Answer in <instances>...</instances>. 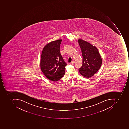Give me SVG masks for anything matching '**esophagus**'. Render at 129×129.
I'll list each match as a JSON object with an SVG mask.
<instances>
[{
	"label": "esophagus",
	"mask_w": 129,
	"mask_h": 129,
	"mask_svg": "<svg viewBox=\"0 0 129 129\" xmlns=\"http://www.w3.org/2000/svg\"><path fill=\"white\" fill-rule=\"evenodd\" d=\"M74 63H75V62H74V61H71V64H74Z\"/></svg>",
	"instance_id": "1"
}]
</instances>
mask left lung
Segmentation results:
<instances>
[{
  "label": "left lung",
  "instance_id": "obj_1",
  "mask_svg": "<svg viewBox=\"0 0 129 129\" xmlns=\"http://www.w3.org/2000/svg\"><path fill=\"white\" fill-rule=\"evenodd\" d=\"M78 43L83 56V64L79 71L83 76L90 78L100 68L102 59L95 46L81 39L78 40Z\"/></svg>",
  "mask_w": 129,
  "mask_h": 129
}]
</instances>
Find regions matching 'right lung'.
I'll list each match as a JSON object with an SVG mask.
<instances>
[{
  "label": "right lung",
  "mask_w": 129,
  "mask_h": 129,
  "mask_svg": "<svg viewBox=\"0 0 129 129\" xmlns=\"http://www.w3.org/2000/svg\"><path fill=\"white\" fill-rule=\"evenodd\" d=\"M61 41L58 40L50 42L45 46L41 53V69L46 78L53 81L62 78L67 65L60 53Z\"/></svg>",
  "instance_id": "right-lung-1"
}]
</instances>
